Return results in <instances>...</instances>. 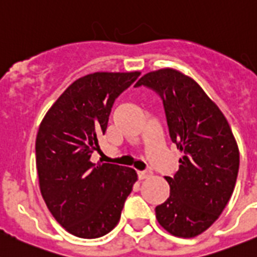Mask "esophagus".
Returning <instances> with one entry per match:
<instances>
[{"label": "esophagus", "instance_id": "1", "mask_svg": "<svg viewBox=\"0 0 257 257\" xmlns=\"http://www.w3.org/2000/svg\"><path fill=\"white\" fill-rule=\"evenodd\" d=\"M148 176H151V171H138V179L145 180Z\"/></svg>", "mask_w": 257, "mask_h": 257}]
</instances>
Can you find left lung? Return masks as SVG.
I'll return each mask as SVG.
<instances>
[{"label": "left lung", "instance_id": "1", "mask_svg": "<svg viewBox=\"0 0 257 257\" xmlns=\"http://www.w3.org/2000/svg\"><path fill=\"white\" fill-rule=\"evenodd\" d=\"M140 86L160 95L171 141L184 152L179 171L165 177L170 196L156 207V218L174 236L191 238L226 208L238 174V146L226 116L189 76L158 69L145 74Z\"/></svg>", "mask_w": 257, "mask_h": 257}]
</instances>
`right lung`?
<instances>
[{
  "label": "right lung",
  "mask_w": 257,
  "mask_h": 257,
  "mask_svg": "<svg viewBox=\"0 0 257 257\" xmlns=\"http://www.w3.org/2000/svg\"><path fill=\"white\" fill-rule=\"evenodd\" d=\"M141 72H96L74 81L52 105L35 142L40 193L66 231L81 238L109 233L137 181L131 167L93 164L115 99Z\"/></svg>",
  "instance_id": "obj_1"
}]
</instances>
